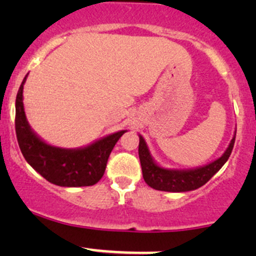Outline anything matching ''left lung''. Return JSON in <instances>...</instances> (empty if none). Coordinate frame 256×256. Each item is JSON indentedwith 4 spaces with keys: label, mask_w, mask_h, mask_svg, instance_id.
I'll list each match as a JSON object with an SVG mask.
<instances>
[{
    "label": "left lung",
    "mask_w": 256,
    "mask_h": 256,
    "mask_svg": "<svg viewBox=\"0 0 256 256\" xmlns=\"http://www.w3.org/2000/svg\"><path fill=\"white\" fill-rule=\"evenodd\" d=\"M236 130L234 131L233 138L220 157L207 164L193 167V168H166V167H162L161 164L154 161L146 141L138 134V138H140L138 157H140L144 182L154 190L174 193L188 192V190H194L202 187L228 161L232 150L234 147V142H236Z\"/></svg>",
    "instance_id": "left-lung-1"
}]
</instances>
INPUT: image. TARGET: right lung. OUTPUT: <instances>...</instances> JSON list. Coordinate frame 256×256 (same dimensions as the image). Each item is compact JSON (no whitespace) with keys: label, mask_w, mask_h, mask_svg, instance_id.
Segmentation results:
<instances>
[{"label":"right lung","mask_w":256,"mask_h":256,"mask_svg":"<svg viewBox=\"0 0 256 256\" xmlns=\"http://www.w3.org/2000/svg\"><path fill=\"white\" fill-rule=\"evenodd\" d=\"M23 79L16 98V135L26 161L48 182L60 187H84L99 182L104 176L108 158L118 138L128 130H120L76 148H64L46 142L33 131L23 105Z\"/></svg>","instance_id":"right-lung-1"}]
</instances>
